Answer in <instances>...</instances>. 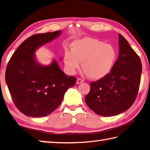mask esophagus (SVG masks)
Returning <instances> with one entry per match:
<instances>
[{
    "label": "esophagus",
    "instance_id": "1",
    "mask_svg": "<svg viewBox=\"0 0 150 150\" xmlns=\"http://www.w3.org/2000/svg\"><path fill=\"white\" fill-rule=\"evenodd\" d=\"M83 83V80L81 79H80V78H78L77 79V82H76V83L80 84V83Z\"/></svg>",
    "mask_w": 150,
    "mask_h": 150
}]
</instances>
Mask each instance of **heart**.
I'll list each match as a JSON object with an SVG mask.
<instances>
[{
  "label": "heart",
  "instance_id": "b5f03b06",
  "mask_svg": "<svg viewBox=\"0 0 150 150\" xmlns=\"http://www.w3.org/2000/svg\"><path fill=\"white\" fill-rule=\"evenodd\" d=\"M116 52L111 45L94 38L84 37L71 45V52L66 51L64 63L68 73L73 74L80 68L92 80H100L107 76L112 69Z\"/></svg>",
  "mask_w": 150,
  "mask_h": 150
}]
</instances>
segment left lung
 Returning <instances> with one entry per match:
<instances>
[{
	"label": "left lung",
	"mask_w": 150,
	"mask_h": 150,
	"mask_svg": "<svg viewBox=\"0 0 150 150\" xmlns=\"http://www.w3.org/2000/svg\"><path fill=\"white\" fill-rule=\"evenodd\" d=\"M119 54L105 77L91 83L85 97L87 105L100 115H119L131 107L139 90L142 63L129 42L119 34Z\"/></svg>",
	"instance_id": "obj_1"
}]
</instances>
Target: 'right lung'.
<instances>
[{
	"instance_id": "add662e5",
	"label": "right lung",
	"mask_w": 150,
	"mask_h": 150,
	"mask_svg": "<svg viewBox=\"0 0 150 150\" xmlns=\"http://www.w3.org/2000/svg\"><path fill=\"white\" fill-rule=\"evenodd\" d=\"M61 31L33 35L19 46L10 59L5 79L18 109L32 117H45L60 104L76 78L67 76L56 60L43 66L36 60L38 48L56 39Z\"/></svg>"
}]
</instances>
